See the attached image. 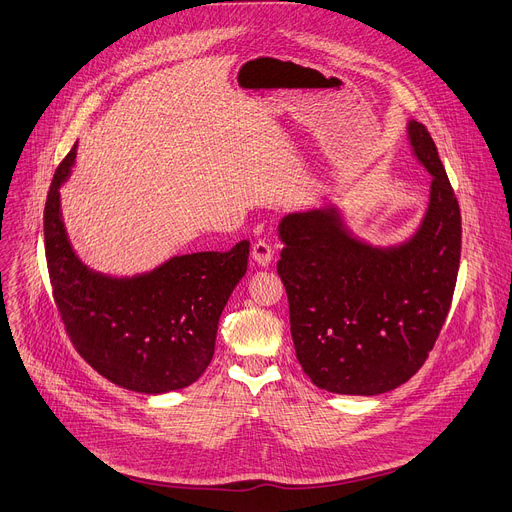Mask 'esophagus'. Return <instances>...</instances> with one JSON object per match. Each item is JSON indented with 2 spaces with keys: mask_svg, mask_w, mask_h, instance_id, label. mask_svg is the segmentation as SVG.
Instances as JSON below:
<instances>
[{
  "mask_svg": "<svg viewBox=\"0 0 512 512\" xmlns=\"http://www.w3.org/2000/svg\"><path fill=\"white\" fill-rule=\"evenodd\" d=\"M251 255H253L255 263H259L261 267H267V265L271 263V259H273V249H271L269 243L257 241V243L253 245V249H251Z\"/></svg>",
  "mask_w": 512,
  "mask_h": 512,
  "instance_id": "obj_1",
  "label": "esophagus"
}]
</instances>
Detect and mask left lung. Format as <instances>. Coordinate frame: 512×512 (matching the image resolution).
I'll use <instances>...</instances> for the list:
<instances>
[{
    "label": "left lung",
    "instance_id": "8db88e82",
    "mask_svg": "<svg viewBox=\"0 0 512 512\" xmlns=\"http://www.w3.org/2000/svg\"><path fill=\"white\" fill-rule=\"evenodd\" d=\"M414 157L433 177L427 214L400 245L353 237L339 208L282 218L277 273L288 292L296 357L314 386L376 396L408 382L447 318L461 257V214L429 130L408 122Z\"/></svg>",
    "mask_w": 512,
    "mask_h": 512
}]
</instances>
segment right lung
Segmentation results:
<instances>
[{"label":"right lung","instance_id":"right-lung-1","mask_svg":"<svg viewBox=\"0 0 512 512\" xmlns=\"http://www.w3.org/2000/svg\"><path fill=\"white\" fill-rule=\"evenodd\" d=\"M77 145L55 171L44 206V251L55 304L77 353L132 392L165 394L194 384L212 361L220 314L249 259L230 251L171 257L149 273L110 277L81 263L61 218L59 188Z\"/></svg>","mask_w":512,"mask_h":512}]
</instances>
